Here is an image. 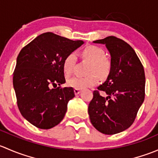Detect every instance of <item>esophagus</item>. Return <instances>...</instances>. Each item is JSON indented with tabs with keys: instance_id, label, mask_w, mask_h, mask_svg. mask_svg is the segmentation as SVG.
Masks as SVG:
<instances>
[{
	"instance_id": "1",
	"label": "esophagus",
	"mask_w": 158,
	"mask_h": 158,
	"mask_svg": "<svg viewBox=\"0 0 158 158\" xmlns=\"http://www.w3.org/2000/svg\"><path fill=\"white\" fill-rule=\"evenodd\" d=\"M74 92H75V94H76V95H79V94L81 92V90H80V89H74Z\"/></svg>"
}]
</instances>
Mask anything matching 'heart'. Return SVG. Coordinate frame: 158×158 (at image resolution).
I'll return each mask as SVG.
<instances>
[{
	"label": "heart",
	"instance_id": "1",
	"mask_svg": "<svg viewBox=\"0 0 158 158\" xmlns=\"http://www.w3.org/2000/svg\"><path fill=\"white\" fill-rule=\"evenodd\" d=\"M83 57L92 62L89 66L87 76H74L67 81L68 85L75 89H82L94 86L98 82V76L102 79L107 77L111 70V62L106 57V52L97 46H89L82 52ZM77 56L75 52H71L63 60V70L66 76L73 73ZM98 75H97V74Z\"/></svg>",
	"mask_w": 158,
	"mask_h": 158
}]
</instances>
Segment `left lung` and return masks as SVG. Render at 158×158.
Wrapping results in <instances>:
<instances>
[{
	"label": "left lung",
	"instance_id": "8db88e82",
	"mask_svg": "<svg viewBox=\"0 0 158 158\" xmlns=\"http://www.w3.org/2000/svg\"><path fill=\"white\" fill-rule=\"evenodd\" d=\"M106 44L111 54V70L89 105L92 125L105 135L126 130L135 122L145 95V74L134 49L125 41L110 36L93 41ZM106 92L107 97L100 95Z\"/></svg>",
	"mask_w": 158,
	"mask_h": 158
}]
</instances>
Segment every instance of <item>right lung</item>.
Masks as SVG:
<instances>
[{"instance_id":"right-lung-1","label":"right lung","mask_w":158,"mask_h":158,"mask_svg":"<svg viewBox=\"0 0 158 158\" xmlns=\"http://www.w3.org/2000/svg\"><path fill=\"white\" fill-rule=\"evenodd\" d=\"M82 44V40H72L47 32L20 50L13 84L20 113L36 128H53L64 118L75 92L73 87H61L66 82L63 60Z\"/></svg>"}]
</instances>
